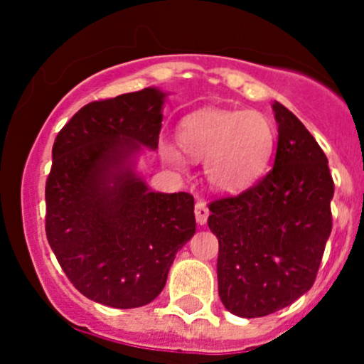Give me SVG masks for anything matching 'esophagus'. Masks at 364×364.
I'll use <instances>...</instances> for the list:
<instances>
[{
	"label": "esophagus",
	"mask_w": 364,
	"mask_h": 364,
	"mask_svg": "<svg viewBox=\"0 0 364 364\" xmlns=\"http://www.w3.org/2000/svg\"><path fill=\"white\" fill-rule=\"evenodd\" d=\"M208 216H209L208 204H205L204 200H197V203H196V218H197V223L204 225V223L208 222Z\"/></svg>",
	"instance_id": "obj_1"
}]
</instances>
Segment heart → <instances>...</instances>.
Masks as SVG:
<instances>
[{"mask_svg":"<svg viewBox=\"0 0 364 364\" xmlns=\"http://www.w3.org/2000/svg\"><path fill=\"white\" fill-rule=\"evenodd\" d=\"M178 141L190 159L204 160L205 179L216 192L240 193L269 165L277 128L259 111L200 109L183 117ZM161 153L171 164H181V155L171 146Z\"/></svg>","mask_w":364,"mask_h":364,"instance_id":"obj_1","label":"heart"}]
</instances>
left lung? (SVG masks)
Instances as JSON below:
<instances>
[{"instance_id":"8db88e82","label":"left lung","mask_w":364,"mask_h":364,"mask_svg":"<svg viewBox=\"0 0 364 364\" xmlns=\"http://www.w3.org/2000/svg\"><path fill=\"white\" fill-rule=\"evenodd\" d=\"M273 111V168L240 196L209 203L220 299L247 318L274 314L310 291L333 227L335 183L324 151L287 107L274 102Z\"/></svg>"}]
</instances>
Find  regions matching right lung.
<instances>
[{
	"label": "right lung",
	"mask_w": 364,
	"mask_h": 364,
	"mask_svg": "<svg viewBox=\"0 0 364 364\" xmlns=\"http://www.w3.org/2000/svg\"><path fill=\"white\" fill-rule=\"evenodd\" d=\"M165 95L155 87L91 102L58 134L46 183V234L73 287L112 308L151 303L196 232L193 197L149 192L132 168L156 149Z\"/></svg>",
	"instance_id": "right-lung-1"
}]
</instances>
